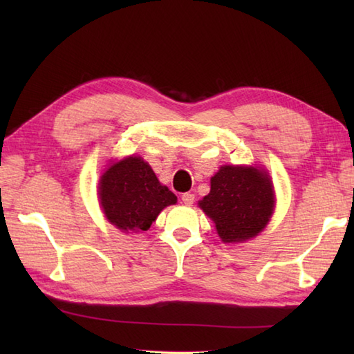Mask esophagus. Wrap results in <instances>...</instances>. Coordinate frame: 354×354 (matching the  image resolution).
<instances>
[{
	"label": "esophagus",
	"mask_w": 354,
	"mask_h": 354,
	"mask_svg": "<svg viewBox=\"0 0 354 354\" xmlns=\"http://www.w3.org/2000/svg\"><path fill=\"white\" fill-rule=\"evenodd\" d=\"M181 201H183V204H185V205H192L194 202V194L193 193H184L181 196Z\"/></svg>",
	"instance_id": "34e87169"
}]
</instances>
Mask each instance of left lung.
<instances>
[{
    "mask_svg": "<svg viewBox=\"0 0 354 354\" xmlns=\"http://www.w3.org/2000/svg\"><path fill=\"white\" fill-rule=\"evenodd\" d=\"M199 207L214 221L222 242H245L266 227L274 212V190L260 169L223 165Z\"/></svg>",
    "mask_w": 354,
    "mask_h": 354,
    "instance_id": "1",
    "label": "left lung"
}]
</instances>
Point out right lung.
<instances>
[{
    "instance_id": "add662e5",
    "label": "right lung",
    "mask_w": 354,
    "mask_h": 354,
    "mask_svg": "<svg viewBox=\"0 0 354 354\" xmlns=\"http://www.w3.org/2000/svg\"><path fill=\"white\" fill-rule=\"evenodd\" d=\"M99 196L106 219L122 231H146L165 207L176 204L140 156L112 164L100 178Z\"/></svg>"
}]
</instances>
